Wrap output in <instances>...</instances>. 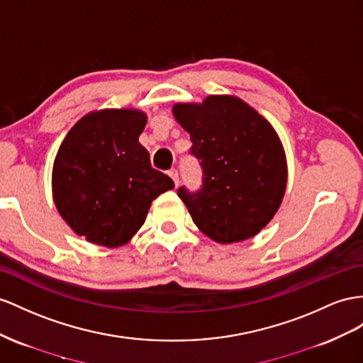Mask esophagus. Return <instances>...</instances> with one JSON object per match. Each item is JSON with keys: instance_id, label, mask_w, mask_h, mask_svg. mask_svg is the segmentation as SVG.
<instances>
[{"instance_id": "obj_1", "label": "esophagus", "mask_w": 363, "mask_h": 363, "mask_svg": "<svg viewBox=\"0 0 363 363\" xmlns=\"http://www.w3.org/2000/svg\"><path fill=\"white\" fill-rule=\"evenodd\" d=\"M169 176H170V178L173 179V182H174L176 187H178V184H179V173H178V170H176V169L169 170Z\"/></svg>"}]
</instances>
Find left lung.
<instances>
[{
	"instance_id": "1",
	"label": "left lung",
	"mask_w": 363,
	"mask_h": 363,
	"mask_svg": "<svg viewBox=\"0 0 363 363\" xmlns=\"http://www.w3.org/2000/svg\"><path fill=\"white\" fill-rule=\"evenodd\" d=\"M173 113L190 133V155L202 169L199 190L178 189L194 224L220 244L257 235L286 187L284 147L272 124L235 96L176 104Z\"/></svg>"
}]
</instances>
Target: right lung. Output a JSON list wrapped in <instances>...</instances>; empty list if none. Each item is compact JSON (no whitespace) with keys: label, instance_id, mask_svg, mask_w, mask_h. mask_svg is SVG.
<instances>
[{"label":"right lung","instance_id":"add662e5","mask_svg":"<svg viewBox=\"0 0 363 363\" xmlns=\"http://www.w3.org/2000/svg\"><path fill=\"white\" fill-rule=\"evenodd\" d=\"M138 110H101L72 127L55 157L52 187L60 215L89 242L127 244L153 199L174 187L155 170L138 138L145 127Z\"/></svg>","mask_w":363,"mask_h":363}]
</instances>
